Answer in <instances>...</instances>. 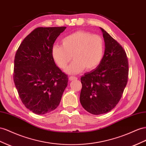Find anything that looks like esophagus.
Segmentation results:
<instances>
[{
	"label": "esophagus",
	"instance_id": "34e87169",
	"mask_svg": "<svg viewBox=\"0 0 146 146\" xmlns=\"http://www.w3.org/2000/svg\"><path fill=\"white\" fill-rule=\"evenodd\" d=\"M77 78L76 77H73V76L69 77V80H70V81L74 80H77Z\"/></svg>",
	"mask_w": 146,
	"mask_h": 146
}]
</instances>
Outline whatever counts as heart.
<instances>
[{"instance_id": "1", "label": "heart", "mask_w": 146, "mask_h": 146, "mask_svg": "<svg viewBox=\"0 0 146 146\" xmlns=\"http://www.w3.org/2000/svg\"><path fill=\"white\" fill-rule=\"evenodd\" d=\"M61 42L62 45L52 46V54L56 64L62 69L73 59L66 70L68 74H77L85 68L86 70L95 69L103 57L104 40L98 35L78 31L64 37Z\"/></svg>"}]
</instances>
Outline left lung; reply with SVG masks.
Returning a JSON list of instances; mask_svg holds the SVG:
<instances>
[{
	"instance_id": "1",
	"label": "left lung",
	"mask_w": 146,
	"mask_h": 146,
	"mask_svg": "<svg viewBox=\"0 0 146 146\" xmlns=\"http://www.w3.org/2000/svg\"><path fill=\"white\" fill-rule=\"evenodd\" d=\"M104 53L96 69L82 76L80 103L93 115L107 113L115 107L128 81V62L125 51L101 27Z\"/></svg>"
}]
</instances>
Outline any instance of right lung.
I'll use <instances>...</instances> for the list:
<instances>
[{"label":"right lung","mask_w":146,"mask_h":146,"mask_svg":"<svg viewBox=\"0 0 146 146\" xmlns=\"http://www.w3.org/2000/svg\"><path fill=\"white\" fill-rule=\"evenodd\" d=\"M66 27H37L23 40L15 54L13 80L26 108L43 115L60 104L68 78L54 62L52 47Z\"/></svg>","instance_id":"add662e5"}]
</instances>
